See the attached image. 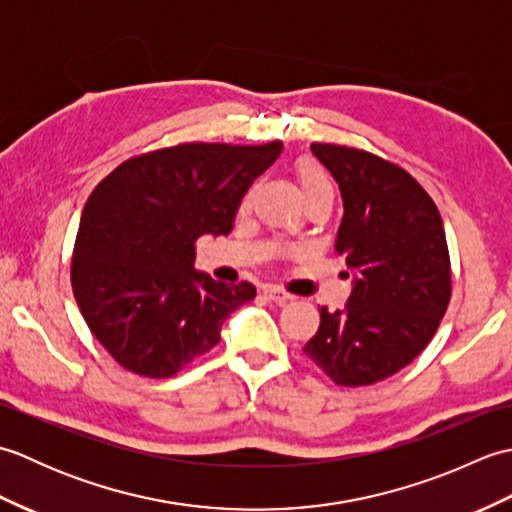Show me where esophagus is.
<instances>
[{
  "label": "esophagus",
  "mask_w": 512,
  "mask_h": 512,
  "mask_svg": "<svg viewBox=\"0 0 512 512\" xmlns=\"http://www.w3.org/2000/svg\"><path fill=\"white\" fill-rule=\"evenodd\" d=\"M264 295H266V299L279 303V306H284V303H288V301L292 299V295H288V292L279 290V288H273V286L266 288V290H264Z\"/></svg>",
  "instance_id": "34e87169"
}]
</instances>
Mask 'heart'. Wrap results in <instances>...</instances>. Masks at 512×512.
<instances>
[{
    "mask_svg": "<svg viewBox=\"0 0 512 512\" xmlns=\"http://www.w3.org/2000/svg\"><path fill=\"white\" fill-rule=\"evenodd\" d=\"M297 180L303 200L317 193H332L330 178L325 176V171L312 160H301L297 165Z\"/></svg>",
    "mask_w": 512,
    "mask_h": 512,
    "instance_id": "heart-1",
    "label": "heart"
}]
</instances>
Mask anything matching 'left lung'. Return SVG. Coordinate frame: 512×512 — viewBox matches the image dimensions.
<instances>
[{
    "mask_svg": "<svg viewBox=\"0 0 512 512\" xmlns=\"http://www.w3.org/2000/svg\"><path fill=\"white\" fill-rule=\"evenodd\" d=\"M310 149L339 184L334 250L352 292L343 310L319 308V332L303 352L336 385H372L407 367L436 334L451 299L447 235L438 206L405 169L361 149Z\"/></svg>",
    "mask_w": 512,
    "mask_h": 512,
    "instance_id": "1",
    "label": "left lung"
}]
</instances>
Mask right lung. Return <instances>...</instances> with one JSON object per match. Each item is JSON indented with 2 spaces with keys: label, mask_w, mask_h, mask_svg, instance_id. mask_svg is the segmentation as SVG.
I'll return each instance as SVG.
<instances>
[{
  "label": "right lung",
  "mask_w": 512,
  "mask_h": 512,
  "mask_svg": "<svg viewBox=\"0 0 512 512\" xmlns=\"http://www.w3.org/2000/svg\"><path fill=\"white\" fill-rule=\"evenodd\" d=\"M284 145L189 143L123 162L90 195L72 255V290L92 334L125 369L178 374L220 343L255 299L195 270V239L228 235L239 200Z\"/></svg>",
  "instance_id": "right-lung-1"
}]
</instances>
